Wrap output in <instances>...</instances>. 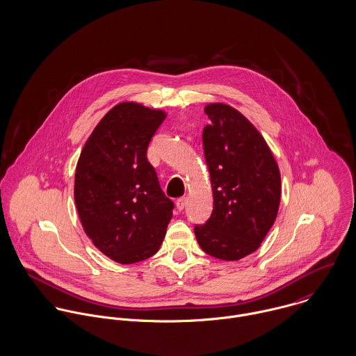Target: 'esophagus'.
Listing matches in <instances>:
<instances>
[{"label": "esophagus", "mask_w": 356, "mask_h": 356, "mask_svg": "<svg viewBox=\"0 0 356 356\" xmlns=\"http://www.w3.org/2000/svg\"><path fill=\"white\" fill-rule=\"evenodd\" d=\"M185 204H186V197H179V199H177V202H175V205H177V208H178L179 211H182V209L185 208Z\"/></svg>", "instance_id": "1"}]
</instances>
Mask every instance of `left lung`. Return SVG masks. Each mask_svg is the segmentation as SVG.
Returning a JSON list of instances; mask_svg holds the SVG:
<instances>
[{
	"instance_id": "1",
	"label": "left lung",
	"mask_w": 356,
	"mask_h": 356,
	"mask_svg": "<svg viewBox=\"0 0 356 356\" xmlns=\"http://www.w3.org/2000/svg\"><path fill=\"white\" fill-rule=\"evenodd\" d=\"M203 147L213 195L212 213L195 226L205 254L238 260L252 254L273 226L281 199L277 161L254 124L226 104H209Z\"/></svg>"
}]
</instances>
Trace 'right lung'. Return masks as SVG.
Returning a JSON list of instances; mask_svg holds the SVG:
<instances>
[{
	"label": "right lung",
	"instance_id": "obj_1",
	"mask_svg": "<svg viewBox=\"0 0 356 356\" xmlns=\"http://www.w3.org/2000/svg\"><path fill=\"white\" fill-rule=\"evenodd\" d=\"M165 113L136 102L113 106L86 141L74 197L88 237L112 260L131 264L156 254L174 203L147 159Z\"/></svg>",
	"mask_w": 356,
	"mask_h": 356
}]
</instances>
